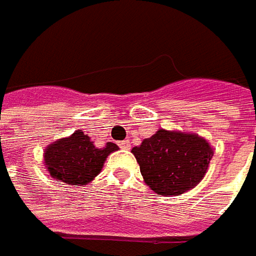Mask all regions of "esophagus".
<instances>
[{
    "label": "esophagus",
    "instance_id": "obj_1",
    "mask_svg": "<svg viewBox=\"0 0 256 256\" xmlns=\"http://www.w3.org/2000/svg\"><path fill=\"white\" fill-rule=\"evenodd\" d=\"M119 147H120V148H124V150H130V148H131V144H130V141H128V140H124V141H120V142H119Z\"/></svg>",
    "mask_w": 256,
    "mask_h": 256
}]
</instances>
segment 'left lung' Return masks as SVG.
I'll use <instances>...</instances> for the list:
<instances>
[{
  "label": "left lung",
  "instance_id": "obj_1",
  "mask_svg": "<svg viewBox=\"0 0 256 256\" xmlns=\"http://www.w3.org/2000/svg\"><path fill=\"white\" fill-rule=\"evenodd\" d=\"M144 182L157 195H180L207 174L212 148L196 134L158 130L132 148Z\"/></svg>",
  "mask_w": 256,
  "mask_h": 256
}]
</instances>
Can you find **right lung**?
<instances>
[{
	"label": "right lung",
	"mask_w": 256,
	"mask_h": 256,
	"mask_svg": "<svg viewBox=\"0 0 256 256\" xmlns=\"http://www.w3.org/2000/svg\"><path fill=\"white\" fill-rule=\"evenodd\" d=\"M116 150L114 142L98 148L87 134L77 130L72 136L49 144L44 160L49 174L58 182L82 186L100 174L108 156Z\"/></svg>",
	"instance_id": "obj_1"
}]
</instances>
